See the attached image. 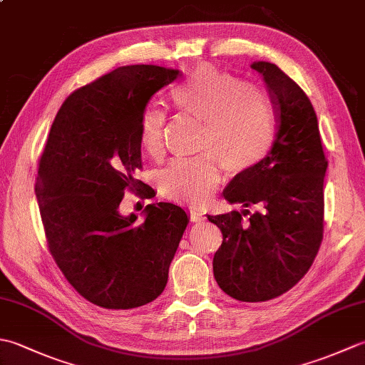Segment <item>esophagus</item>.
I'll return each instance as SVG.
<instances>
[{"instance_id": "esophagus-1", "label": "esophagus", "mask_w": 365, "mask_h": 365, "mask_svg": "<svg viewBox=\"0 0 365 365\" xmlns=\"http://www.w3.org/2000/svg\"><path fill=\"white\" fill-rule=\"evenodd\" d=\"M190 220L192 222H204L205 221V213L200 207H191L190 208Z\"/></svg>"}]
</instances>
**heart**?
I'll return each mask as SVG.
<instances>
[{"label":"heart","mask_w":365,"mask_h":365,"mask_svg":"<svg viewBox=\"0 0 365 365\" xmlns=\"http://www.w3.org/2000/svg\"><path fill=\"white\" fill-rule=\"evenodd\" d=\"M170 98L182 113L205 122L202 149L210 152L177 158L161 170L160 187L169 197L202 202L221 182L222 165L229 173H245L257 166L273 147V105L265 92L234 73L199 66L177 84ZM165 127L166 114L157 106L147 108L139 120V144L153 158L165 149Z\"/></svg>","instance_id":"1"}]
</instances>
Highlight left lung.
I'll list each match as a JSON object with an SVG mask.
<instances>
[{
  "instance_id": "8db88e82",
  "label": "left lung",
  "mask_w": 365,
  "mask_h": 365,
  "mask_svg": "<svg viewBox=\"0 0 365 365\" xmlns=\"http://www.w3.org/2000/svg\"><path fill=\"white\" fill-rule=\"evenodd\" d=\"M251 67L263 76L276 106V139L257 166L238 173L224 190V197L245 210L207 218L222 232L213 257L216 282L232 298L259 302L298 284L319 252L328 161L304 91L276 64L257 61ZM251 205L261 212L246 211Z\"/></svg>"
}]
</instances>
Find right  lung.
I'll return each mask as SVG.
<instances>
[{"instance_id": "right-lung-1", "label": "right lung", "mask_w": 365, "mask_h": 365, "mask_svg": "<svg viewBox=\"0 0 365 365\" xmlns=\"http://www.w3.org/2000/svg\"><path fill=\"white\" fill-rule=\"evenodd\" d=\"M175 68L125 66L76 89L54 118L38 161L36 197L50 252L83 298L133 309L158 298L190 221L182 207L149 204L144 221L122 216L125 188L138 191L139 120Z\"/></svg>"}]
</instances>
